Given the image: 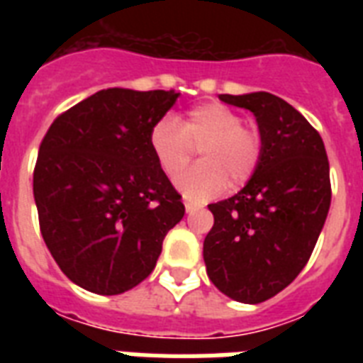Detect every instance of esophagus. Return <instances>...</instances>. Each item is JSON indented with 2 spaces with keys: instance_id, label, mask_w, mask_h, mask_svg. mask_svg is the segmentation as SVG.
I'll return each mask as SVG.
<instances>
[{
  "instance_id": "1",
  "label": "esophagus",
  "mask_w": 363,
  "mask_h": 363,
  "mask_svg": "<svg viewBox=\"0 0 363 363\" xmlns=\"http://www.w3.org/2000/svg\"><path fill=\"white\" fill-rule=\"evenodd\" d=\"M184 207H186V213H188V215H190V213H196V211L199 209L198 205L192 203V201H186V203H184Z\"/></svg>"
}]
</instances>
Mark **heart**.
I'll return each mask as SVG.
<instances>
[{"label":"heart","mask_w":363,"mask_h":363,"mask_svg":"<svg viewBox=\"0 0 363 363\" xmlns=\"http://www.w3.org/2000/svg\"><path fill=\"white\" fill-rule=\"evenodd\" d=\"M148 145L169 177L179 175L199 148L201 162L175 181L177 188L192 201L215 198L228 186V181L242 186L258 171L264 152L262 133L242 124L238 111L218 101L196 105L182 122L171 113L160 116L148 131Z\"/></svg>","instance_id":"b5f03b06"}]
</instances>
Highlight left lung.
I'll use <instances>...</instances> for the list:
<instances>
[{
	"label": "left lung",
	"instance_id": "1",
	"mask_svg": "<svg viewBox=\"0 0 363 363\" xmlns=\"http://www.w3.org/2000/svg\"><path fill=\"white\" fill-rule=\"evenodd\" d=\"M220 99L252 111L264 152L241 192L209 205L215 224L203 259L222 294L262 303L309 262L332 203L330 162L320 133L284 99L269 92Z\"/></svg>",
	"mask_w": 363,
	"mask_h": 363
}]
</instances>
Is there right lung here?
Returning <instances> with one entry per match:
<instances>
[{"instance_id": "obj_1", "label": "right lung", "mask_w": 363, "mask_h": 363, "mask_svg": "<svg viewBox=\"0 0 363 363\" xmlns=\"http://www.w3.org/2000/svg\"><path fill=\"white\" fill-rule=\"evenodd\" d=\"M179 94L109 88L50 124L33 169L39 228L67 279L115 296L152 273L182 196L148 145Z\"/></svg>"}]
</instances>
